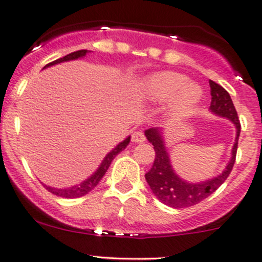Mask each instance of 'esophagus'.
<instances>
[{
  "instance_id": "34e87169",
  "label": "esophagus",
  "mask_w": 262,
  "mask_h": 262,
  "mask_svg": "<svg viewBox=\"0 0 262 262\" xmlns=\"http://www.w3.org/2000/svg\"><path fill=\"white\" fill-rule=\"evenodd\" d=\"M145 140V136L143 132L140 130H137L134 132L133 134H132V142L134 143H143Z\"/></svg>"
}]
</instances>
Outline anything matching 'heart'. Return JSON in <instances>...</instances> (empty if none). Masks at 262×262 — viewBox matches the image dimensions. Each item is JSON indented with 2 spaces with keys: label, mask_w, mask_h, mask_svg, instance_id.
Wrapping results in <instances>:
<instances>
[{
  "label": "heart",
  "mask_w": 262,
  "mask_h": 262,
  "mask_svg": "<svg viewBox=\"0 0 262 262\" xmlns=\"http://www.w3.org/2000/svg\"><path fill=\"white\" fill-rule=\"evenodd\" d=\"M143 94L153 103H167L173 98L170 114L173 117H184L198 101L201 90L196 85L188 84V79L182 74L163 71L145 80Z\"/></svg>",
  "instance_id": "b5f03b06"
}]
</instances>
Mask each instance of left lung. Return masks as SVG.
Instances as JSON below:
<instances>
[{
	"label": "left lung",
	"instance_id": "obj_1",
	"mask_svg": "<svg viewBox=\"0 0 262 262\" xmlns=\"http://www.w3.org/2000/svg\"><path fill=\"white\" fill-rule=\"evenodd\" d=\"M210 86L212 96L210 105L211 112L230 119L237 129L236 143L232 148V157L222 174L217 176L210 181L202 182V183H188V182L182 181L170 167L169 157H168L163 139H162V132L157 128H150L145 130V137L149 140V143H152L154 152H156L153 166L145 173V180L157 198L169 207H189V206L197 205L201 201L211 196L227 180L233 164H235L238 137H240L241 132V124L238 120L237 112H236L230 94L221 85L210 80Z\"/></svg>",
	"mask_w": 262,
	"mask_h": 262
}]
</instances>
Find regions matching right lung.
<instances>
[{"label":"right lung","mask_w":262,"mask_h":262,"mask_svg":"<svg viewBox=\"0 0 262 262\" xmlns=\"http://www.w3.org/2000/svg\"><path fill=\"white\" fill-rule=\"evenodd\" d=\"M88 52H89V50L74 51V52H71V54L66 55V56H64V57H60V59L55 60V61L49 62L45 68H48V66H51V65H55V64H59V62H62V61H69V60L79 59V57L85 56ZM129 142H130V137H128L125 140H123L122 143H119V144H118L117 147H115L114 149H113L112 152H110L108 156L105 157V158H104L103 163L100 164V167H99V169L96 170L94 174H93L90 178H88L86 181L82 182L81 184H78V186H74V187H71V188H65V189L52 188V187H48V186H45V184H43V187H45L49 192H51L52 194H56V196L62 197V198H78V197L85 196V194L89 193L93 188H95V187L98 186V183L100 182L101 178H103V176L105 174L106 170H108V168L110 166V163L113 162V159L115 158V156H117V154H119L123 149H125L126 145L129 144Z\"/></svg>","instance_id":"add662e5"}]
</instances>
